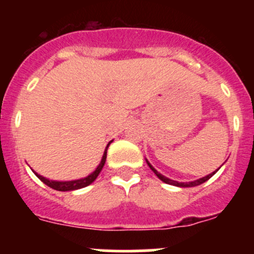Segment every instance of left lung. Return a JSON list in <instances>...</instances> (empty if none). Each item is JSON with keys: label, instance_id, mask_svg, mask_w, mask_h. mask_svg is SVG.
I'll return each mask as SVG.
<instances>
[{"label": "left lung", "instance_id": "left-lung-1", "mask_svg": "<svg viewBox=\"0 0 254 254\" xmlns=\"http://www.w3.org/2000/svg\"><path fill=\"white\" fill-rule=\"evenodd\" d=\"M146 162H147L148 167H150L151 170L153 171V173H155V175L157 176L158 178L161 179V181H162V182H165V183H167V184H171V186L182 187V188H189V187H196V186H200V184H203L204 182H206L207 179H210V178H211V177L214 176L215 173H216V171H217V170H216V171H215V172L210 173V175H207V176H205V177H203V178H200V179H196V181H193V182H188V183H183V182H181V183H179V182H177V181H172V179L167 178V177H165V176H162V175H161V173H158L157 171H156L155 168H153L152 166H151V163L148 162L147 160H146Z\"/></svg>", "mask_w": 254, "mask_h": 254}]
</instances>
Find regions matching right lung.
I'll return each mask as SVG.
<instances>
[{
    "label": "right lung",
    "instance_id": "right-lung-1",
    "mask_svg": "<svg viewBox=\"0 0 254 254\" xmlns=\"http://www.w3.org/2000/svg\"><path fill=\"white\" fill-rule=\"evenodd\" d=\"M111 142H109L108 145H107L106 151H104L103 157H102V161H101V163H99V165H98V167L96 168V171H94V172H92L91 175L87 176L86 178H81V179H76V181H68V182H59V181H50V179L44 178V177H43V176L38 175V173L34 172V171H33V172L35 173V176H37L38 178H39L40 181L43 182V183H45L48 187H50V188L55 189V190H59V191H70V190H76V189L84 188V187H87V186H89V184H91V183H93V182L96 181L97 177H98L99 173H101L102 168H103L104 163H106L107 150H108V147H109V145H111Z\"/></svg>",
    "mask_w": 254,
    "mask_h": 254
}]
</instances>
